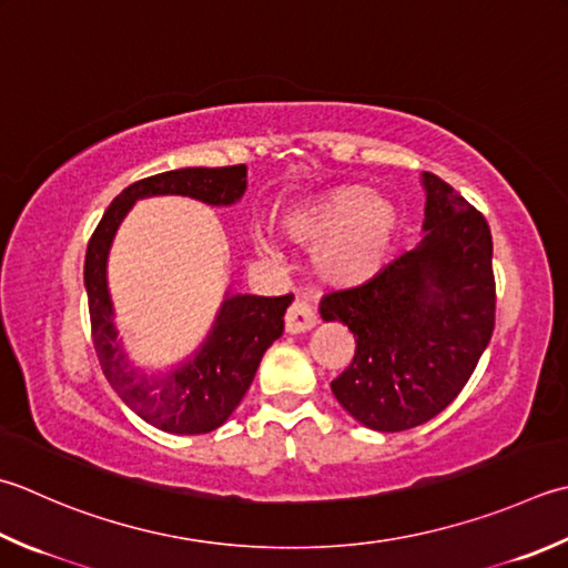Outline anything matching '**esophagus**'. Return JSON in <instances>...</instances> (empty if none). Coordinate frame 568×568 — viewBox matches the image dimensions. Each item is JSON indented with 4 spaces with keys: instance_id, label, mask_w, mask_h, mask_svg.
<instances>
[{
    "instance_id": "obj_1",
    "label": "esophagus",
    "mask_w": 568,
    "mask_h": 568,
    "mask_svg": "<svg viewBox=\"0 0 568 568\" xmlns=\"http://www.w3.org/2000/svg\"><path fill=\"white\" fill-rule=\"evenodd\" d=\"M315 325H317V315L313 313V307H310L305 300H295L285 315V329L291 332V335H300V332L313 329Z\"/></svg>"
}]
</instances>
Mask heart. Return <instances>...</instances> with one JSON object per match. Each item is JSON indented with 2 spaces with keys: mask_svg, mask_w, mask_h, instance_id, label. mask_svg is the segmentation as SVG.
<instances>
[{
  "mask_svg": "<svg viewBox=\"0 0 568 568\" xmlns=\"http://www.w3.org/2000/svg\"><path fill=\"white\" fill-rule=\"evenodd\" d=\"M402 229L392 199L364 184H339L313 202L287 211L285 236L317 248L315 265L329 285L357 287L382 273Z\"/></svg>",
  "mask_w": 568,
  "mask_h": 568,
  "instance_id": "obj_1",
  "label": "heart"
}]
</instances>
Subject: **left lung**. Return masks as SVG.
Masks as SVG:
<instances>
[{
	"mask_svg": "<svg viewBox=\"0 0 568 568\" xmlns=\"http://www.w3.org/2000/svg\"><path fill=\"white\" fill-rule=\"evenodd\" d=\"M424 239L369 283L322 297L325 322L357 342L332 394L362 426L398 433L438 416L475 372L495 329L493 236L485 216L424 172Z\"/></svg>",
	"mask_w": 568,
	"mask_h": 568,
	"instance_id": "8db88e82",
	"label": "left lung"
}]
</instances>
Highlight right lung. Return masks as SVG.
I'll use <instances>...</instances> for the list:
<instances>
[{"instance_id": "obj_1", "label": "right lung", "mask_w": 568, "mask_h": 568, "mask_svg": "<svg viewBox=\"0 0 568 568\" xmlns=\"http://www.w3.org/2000/svg\"><path fill=\"white\" fill-rule=\"evenodd\" d=\"M246 192V164L184 166L130 184L105 209L85 251V293L93 347L115 394L150 426L199 436L226 424L246 396L265 349L283 335V315L293 295H231L221 303L209 337L194 359L170 374H148L128 362L108 293V253L120 221L138 199L182 194L211 206H231Z\"/></svg>"}]
</instances>
